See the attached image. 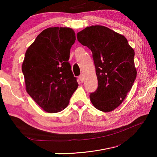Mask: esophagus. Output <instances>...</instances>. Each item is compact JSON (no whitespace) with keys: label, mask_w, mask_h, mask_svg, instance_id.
Listing matches in <instances>:
<instances>
[{"label":"esophagus","mask_w":157,"mask_h":157,"mask_svg":"<svg viewBox=\"0 0 157 157\" xmlns=\"http://www.w3.org/2000/svg\"><path fill=\"white\" fill-rule=\"evenodd\" d=\"M79 79H80V82H82V83H83L84 81V76L83 74H81V75L79 76Z\"/></svg>","instance_id":"obj_1"}]
</instances>
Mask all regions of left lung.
Segmentation results:
<instances>
[{
	"instance_id": "8db88e82",
	"label": "left lung",
	"mask_w": 157,
	"mask_h": 157,
	"mask_svg": "<svg viewBox=\"0 0 157 157\" xmlns=\"http://www.w3.org/2000/svg\"><path fill=\"white\" fill-rule=\"evenodd\" d=\"M78 41L91 50L98 86L90 94L97 109L109 112L124 100L136 78L134 51L122 34L102 25L86 27Z\"/></svg>"
}]
</instances>
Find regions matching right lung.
Listing matches in <instances>:
<instances>
[{"label": "right lung", "instance_id": "add662e5", "mask_svg": "<svg viewBox=\"0 0 157 157\" xmlns=\"http://www.w3.org/2000/svg\"><path fill=\"white\" fill-rule=\"evenodd\" d=\"M75 41L73 29L48 28L25 52L22 72L26 91L46 112L64 109L78 86L68 62Z\"/></svg>", "mask_w": 157, "mask_h": 157}]
</instances>
